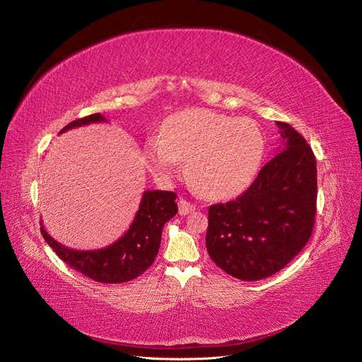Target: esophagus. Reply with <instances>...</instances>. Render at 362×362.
Listing matches in <instances>:
<instances>
[{"instance_id": "34e87169", "label": "esophagus", "mask_w": 362, "mask_h": 362, "mask_svg": "<svg viewBox=\"0 0 362 362\" xmlns=\"http://www.w3.org/2000/svg\"><path fill=\"white\" fill-rule=\"evenodd\" d=\"M194 210H195V205L194 204H191L187 199L180 198V201H179V214L180 216H186L189 213H192Z\"/></svg>"}]
</instances>
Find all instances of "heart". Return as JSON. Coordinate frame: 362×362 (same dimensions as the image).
Masks as SVG:
<instances>
[{
    "label": "heart",
    "mask_w": 362,
    "mask_h": 362,
    "mask_svg": "<svg viewBox=\"0 0 362 362\" xmlns=\"http://www.w3.org/2000/svg\"><path fill=\"white\" fill-rule=\"evenodd\" d=\"M265 149L259 126L246 117L191 108L170 116L160 135L144 144V157L154 175L170 179L187 160V179L208 198H224L257 176Z\"/></svg>",
    "instance_id": "1"
}]
</instances>
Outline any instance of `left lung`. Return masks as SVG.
<instances>
[{"instance_id":"1","label":"left lung","mask_w":362,"mask_h":362,"mask_svg":"<svg viewBox=\"0 0 362 362\" xmlns=\"http://www.w3.org/2000/svg\"><path fill=\"white\" fill-rule=\"evenodd\" d=\"M280 145L246 191L208 210L205 245L221 270L239 280L270 277L311 238L317 213V165L291 124L276 122Z\"/></svg>"}]
</instances>
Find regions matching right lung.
I'll return each instance as SVG.
<instances>
[{
  "label": "right lung",
  "mask_w": 362,
  "mask_h": 362,
  "mask_svg": "<svg viewBox=\"0 0 362 362\" xmlns=\"http://www.w3.org/2000/svg\"><path fill=\"white\" fill-rule=\"evenodd\" d=\"M107 122L100 112L69 123L60 133L86 126L90 123ZM177 195L168 191H145L139 210L129 230L110 246L93 251H76L52 239L41 221V233L52 251L69 267L98 283H124L146 272L154 262L164 224L177 213Z\"/></svg>",
  "instance_id": "right-lung-1"
}]
</instances>
